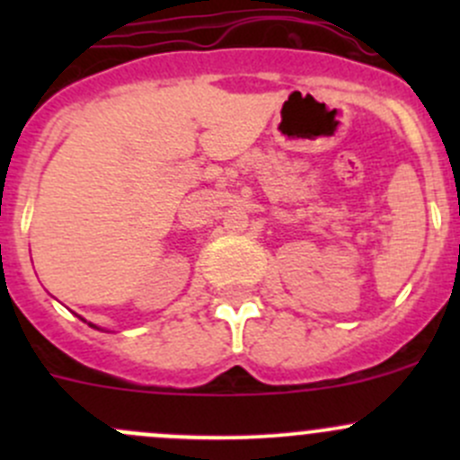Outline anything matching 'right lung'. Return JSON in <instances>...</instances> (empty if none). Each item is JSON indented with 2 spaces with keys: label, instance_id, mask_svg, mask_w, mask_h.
Instances as JSON below:
<instances>
[{
  "label": "right lung",
  "instance_id": "1",
  "mask_svg": "<svg viewBox=\"0 0 460 460\" xmlns=\"http://www.w3.org/2000/svg\"><path fill=\"white\" fill-rule=\"evenodd\" d=\"M82 320H84V318H82ZM88 324H91V323H88ZM91 327H95V324H91ZM95 329H100V327H95Z\"/></svg>",
  "mask_w": 460,
  "mask_h": 460
}]
</instances>
